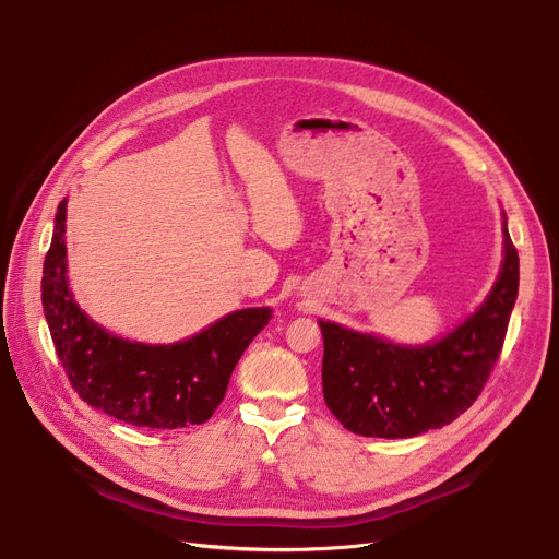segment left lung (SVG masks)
Wrapping results in <instances>:
<instances>
[{
	"mask_svg": "<svg viewBox=\"0 0 559 559\" xmlns=\"http://www.w3.org/2000/svg\"><path fill=\"white\" fill-rule=\"evenodd\" d=\"M519 289V255L503 222V263L483 306L427 346H397L340 323L323 334V397L348 431L412 438L450 425L474 404L501 355Z\"/></svg>",
	"mask_w": 559,
	"mask_h": 559,
	"instance_id": "1",
	"label": "left lung"
}]
</instances>
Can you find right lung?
I'll return each instance as SVG.
<instances>
[{
    "label": "right lung",
    "mask_w": 559,
    "mask_h": 559,
    "mask_svg": "<svg viewBox=\"0 0 559 559\" xmlns=\"http://www.w3.org/2000/svg\"><path fill=\"white\" fill-rule=\"evenodd\" d=\"M67 200L45 258L43 306L64 373L81 400L121 423L179 429L206 423L225 400L238 359L270 319V308H247L215 321L195 337L151 346L94 323L67 283Z\"/></svg>",
    "instance_id": "obj_1"
}]
</instances>
